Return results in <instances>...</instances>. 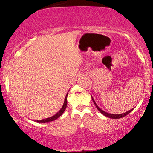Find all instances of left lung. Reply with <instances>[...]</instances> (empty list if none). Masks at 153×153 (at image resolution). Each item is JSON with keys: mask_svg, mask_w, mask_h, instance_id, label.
Listing matches in <instances>:
<instances>
[{"mask_svg": "<svg viewBox=\"0 0 153 153\" xmlns=\"http://www.w3.org/2000/svg\"><path fill=\"white\" fill-rule=\"evenodd\" d=\"M91 97H92V96H91ZM92 100H93V101H94V103L95 106H96V108H97V109L99 110V111L101 112V113L103 115L106 116V117H108V118H111V119H120V118H122V117H125V116H127V115L128 114H129V113H130V112L131 111H132L133 109H134V108H132V109H131V110L125 112V113L120 114H109V113H107V112L104 111H103L102 109H101V108H100L98 106V105L96 104V103L95 102V101H94V98H93V97H92Z\"/></svg>", "mask_w": 153, "mask_h": 153, "instance_id": "8db88e82", "label": "left lung"}]
</instances>
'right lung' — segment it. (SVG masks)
Instances as JSON below:
<instances>
[{
    "label": "right lung",
    "mask_w": 153,
    "mask_h": 153,
    "mask_svg": "<svg viewBox=\"0 0 153 153\" xmlns=\"http://www.w3.org/2000/svg\"><path fill=\"white\" fill-rule=\"evenodd\" d=\"M68 94H67V95L65 96V99L64 103H63L62 107V108H61V109L59 110L57 114H54V116H52V117H49V118L41 119V120H35V122H39V123H46V122H52V121H54V120H55V119H58L59 117L62 114L63 112L65 111V108H66V107H67V97H68Z\"/></svg>",
    "instance_id": "right-lung-1"
}]
</instances>
